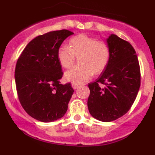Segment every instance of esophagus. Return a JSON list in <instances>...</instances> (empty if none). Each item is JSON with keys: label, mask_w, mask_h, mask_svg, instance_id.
Wrapping results in <instances>:
<instances>
[{"label": "esophagus", "mask_w": 155, "mask_h": 155, "mask_svg": "<svg viewBox=\"0 0 155 155\" xmlns=\"http://www.w3.org/2000/svg\"><path fill=\"white\" fill-rule=\"evenodd\" d=\"M72 87L74 89V90H76V88H78L79 87V84H74V83H72Z\"/></svg>", "instance_id": "obj_1"}]
</instances>
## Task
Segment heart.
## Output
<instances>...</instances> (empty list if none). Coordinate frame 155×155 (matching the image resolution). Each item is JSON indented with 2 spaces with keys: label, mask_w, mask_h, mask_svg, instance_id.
Wrapping results in <instances>:
<instances>
[{
  "label": "heart",
  "mask_w": 155,
  "mask_h": 155,
  "mask_svg": "<svg viewBox=\"0 0 155 155\" xmlns=\"http://www.w3.org/2000/svg\"><path fill=\"white\" fill-rule=\"evenodd\" d=\"M80 65L72 68L65 74V77L71 82L81 84L89 81L94 74L104 70L109 60L110 50L108 44L102 40L85 34L73 37L69 46H60L58 51V58L60 65L70 68L79 57Z\"/></svg>",
  "instance_id": "1"
}]
</instances>
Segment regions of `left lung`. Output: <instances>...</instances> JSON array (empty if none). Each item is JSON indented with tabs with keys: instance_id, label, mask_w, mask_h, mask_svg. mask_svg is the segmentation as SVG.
Returning a JSON list of instances; mask_svg holds the SVG:
<instances>
[{
	"instance_id": "obj_1",
	"label": "left lung",
	"mask_w": 155,
	"mask_h": 155,
	"mask_svg": "<svg viewBox=\"0 0 155 155\" xmlns=\"http://www.w3.org/2000/svg\"><path fill=\"white\" fill-rule=\"evenodd\" d=\"M107 44L109 60L98 79L88 84L87 101L90 114L106 122L116 120L129 111L140 85V65L132 45L114 34L108 37Z\"/></svg>"
}]
</instances>
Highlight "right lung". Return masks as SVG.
<instances>
[{
    "instance_id": "obj_1",
    "label": "right lung",
    "mask_w": 155,
    "mask_h": 155,
    "mask_svg": "<svg viewBox=\"0 0 155 155\" xmlns=\"http://www.w3.org/2000/svg\"><path fill=\"white\" fill-rule=\"evenodd\" d=\"M73 34L61 30L38 35L28 43L17 60L15 76L19 101L30 116L41 122H53L67 111L74 90L71 83H60L63 73L58 51Z\"/></svg>"
}]
</instances>
